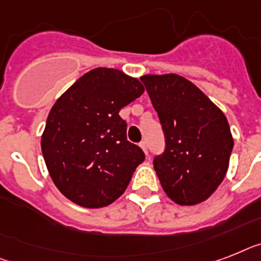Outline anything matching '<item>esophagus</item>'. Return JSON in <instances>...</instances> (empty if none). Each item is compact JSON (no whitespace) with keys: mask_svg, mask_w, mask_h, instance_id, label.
<instances>
[{"mask_svg":"<svg viewBox=\"0 0 261 261\" xmlns=\"http://www.w3.org/2000/svg\"><path fill=\"white\" fill-rule=\"evenodd\" d=\"M140 148H141V149L144 150V153H145L146 156H148V146H146L145 141H141V143H140Z\"/></svg>","mask_w":261,"mask_h":261,"instance_id":"34e87169","label":"esophagus"}]
</instances>
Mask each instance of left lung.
<instances>
[{"label": "left lung", "instance_id": "8db88e82", "mask_svg": "<svg viewBox=\"0 0 261 261\" xmlns=\"http://www.w3.org/2000/svg\"><path fill=\"white\" fill-rule=\"evenodd\" d=\"M156 109L165 150L153 160L164 192L178 205L205 201L225 177L233 137L220 108L184 77H140Z\"/></svg>", "mask_w": 261, "mask_h": 261}]
</instances>
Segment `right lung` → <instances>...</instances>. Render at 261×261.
Segmentation results:
<instances>
[{
  "mask_svg": "<svg viewBox=\"0 0 261 261\" xmlns=\"http://www.w3.org/2000/svg\"><path fill=\"white\" fill-rule=\"evenodd\" d=\"M143 93L137 79L118 69L96 68L51 107L41 149L51 180L66 199L101 208L125 192L145 154L126 140V122L118 112Z\"/></svg>",
  "mask_w": 261,
  "mask_h": 261,
  "instance_id": "obj_1",
  "label": "right lung"
}]
</instances>
